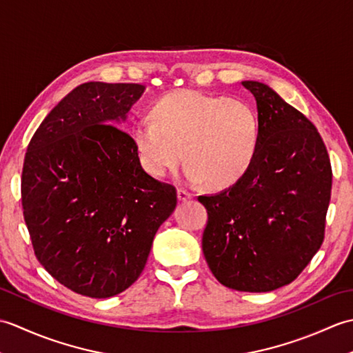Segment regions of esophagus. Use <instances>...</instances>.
<instances>
[{"label": "esophagus", "mask_w": 353, "mask_h": 353, "mask_svg": "<svg viewBox=\"0 0 353 353\" xmlns=\"http://www.w3.org/2000/svg\"><path fill=\"white\" fill-rule=\"evenodd\" d=\"M191 197H192V194L190 191H186L183 188H179L177 190V199H179V201H188V200H191Z\"/></svg>", "instance_id": "esophagus-1"}]
</instances>
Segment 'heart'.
I'll return each mask as SVG.
<instances>
[{
    "mask_svg": "<svg viewBox=\"0 0 353 353\" xmlns=\"http://www.w3.org/2000/svg\"><path fill=\"white\" fill-rule=\"evenodd\" d=\"M259 125L249 103L192 89L171 92L138 118L130 138L150 176L162 179L190 161L185 176L224 190L241 179L256 153Z\"/></svg>",
    "mask_w": 353,
    "mask_h": 353,
    "instance_id": "obj_1",
    "label": "heart"
}]
</instances>
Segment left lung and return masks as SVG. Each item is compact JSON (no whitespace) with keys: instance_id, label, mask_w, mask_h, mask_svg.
Masks as SVG:
<instances>
[{"instance_id":"obj_1","label":"left lung","mask_w":353,"mask_h":353,"mask_svg":"<svg viewBox=\"0 0 353 353\" xmlns=\"http://www.w3.org/2000/svg\"><path fill=\"white\" fill-rule=\"evenodd\" d=\"M243 86L256 100V153L235 185L199 197L208 209L201 247L224 287L267 292L294 281L323 243L332 170L308 118L265 83Z\"/></svg>"}]
</instances>
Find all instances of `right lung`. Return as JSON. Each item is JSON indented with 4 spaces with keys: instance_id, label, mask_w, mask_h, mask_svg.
Listing matches in <instances>:
<instances>
[{
    "instance_id": "add662e5",
    "label": "right lung",
    "mask_w": 353,
    "mask_h": 353,
    "mask_svg": "<svg viewBox=\"0 0 353 353\" xmlns=\"http://www.w3.org/2000/svg\"><path fill=\"white\" fill-rule=\"evenodd\" d=\"M138 83L88 81L45 117L22 168V209L37 261L81 296L106 299L138 279L176 188L141 167L119 129Z\"/></svg>"
}]
</instances>
